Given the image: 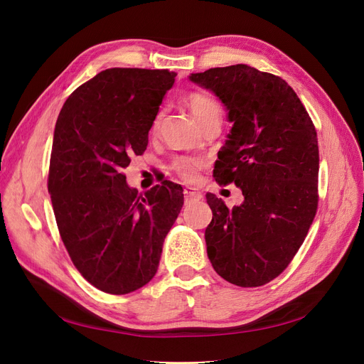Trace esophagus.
Instances as JSON below:
<instances>
[{
    "label": "esophagus",
    "mask_w": 364,
    "mask_h": 364,
    "mask_svg": "<svg viewBox=\"0 0 364 364\" xmlns=\"http://www.w3.org/2000/svg\"><path fill=\"white\" fill-rule=\"evenodd\" d=\"M184 199H186V202L200 200L202 199V192H199L198 188H184Z\"/></svg>",
    "instance_id": "1"
}]
</instances>
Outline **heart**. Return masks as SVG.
Segmentation results:
<instances>
[{"label": "heart", "mask_w": 364, "mask_h": 364, "mask_svg": "<svg viewBox=\"0 0 364 364\" xmlns=\"http://www.w3.org/2000/svg\"><path fill=\"white\" fill-rule=\"evenodd\" d=\"M187 105L190 112L193 113V117L200 125L209 119L221 117V107L218 102L214 100L213 97H209L206 94H200V92L190 94V97L187 99ZM161 119H162V113L159 112L155 117V119H153L151 132H156L159 129ZM202 166H203V162L198 158H178L174 161V164H172L174 171L187 183L198 181L199 171L202 169Z\"/></svg>", "instance_id": "heart-1"}]
</instances>
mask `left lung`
I'll return each mask as SVG.
<instances>
[{
	"instance_id": "1",
	"label": "left lung",
	"mask_w": 364,
	"mask_h": 364,
	"mask_svg": "<svg viewBox=\"0 0 364 364\" xmlns=\"http://www.w3.org/2000/svg\"><path fill=\"white\" fill-rule=\"evenodd\" d=\"M213 91L233 124L218 151L214 177L245 198L228 209L213 193L205 230L208 258L227 282L257 288L289 265L314 220L318 195L317 132L288 82L247 65L192 73Z\"/></svg>"
}]
</instances>
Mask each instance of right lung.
Here are the masks:
<instances>
[{"mask_svg": "<svg viewBox=\"0 0 364 364\" xmlns=\"http://www.w3.org/2000/svg\"><path fill=\"white\" fill-rule=\"evenodd\" d=\"M176 76L168 69L102 70L69 95L55 122L48 193L57 227L73 265L106 294L125 295L153 279L181 211V186L165 180L139 193L122 172L146 150Z\"/></svg>", "mask_w": 364, "mask_h": 364, "instance_id": "obj_1", "label": "right lung"}]
</instances>
